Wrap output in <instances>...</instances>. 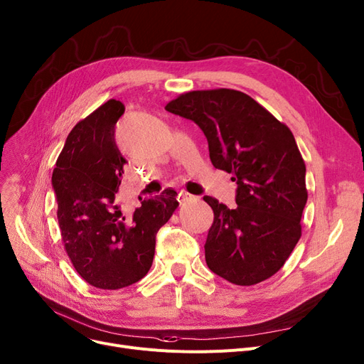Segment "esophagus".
Segmentation results:
<instances>
[{"instance_id":"esophagus-1","label":"esophagus","mask_w":364,"mask_h":364,"mask_svg":"<svg viewBox=\"0 0 364 364\" xmlns=\"http://www.w3.org/2000/svg\"><path fill=\"white\" fill-rule=\"evenodd\" d=\"M178 198H180L181 200H187V199H192L193 196L190 195V193H187V192H184V190H181V192L178 193Z\"/></svg>"}]
</instances>
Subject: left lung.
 Wrapping results in <instances>:
<instances>
[{
	"label": "left lung",
	"mask_w": 364,
	"mask_h": 364,
	"mask_svg": "<svg viewBox=\"0 0 364 364\" xmlns=\"http://www.w3.org/2000/svg\"><path fill=\"white\" fill-rule=\"evenodd\" d=\"M165 109L199 125L213 165L233 174L237 184L235 208L203 196L214 211L205 243L208 267L240 286L272 277L301 237L309 198L294 134L236 90L190 91Z\"/></svg>",
	"instance_id": "8db88e82"
}]
</instances>
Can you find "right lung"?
<instances>
[{
	"label": "right lung",
	"mask_w": 364,
	"mask_h": 364,
	"mask_svg": "<svg viewBox=\"0 0 364 364\" xmlns=\"http://www.w3.org/2000/svg\"><path fill=\"white\" fill-rule=\"evenodd\" d=\"M125 112L119 100L95 109L69 132L51 184L62 239L78 274L94 288L121 289L143 279L156 235L178 206L176 192L144 199L124 213L117 193L127 161L114 143Z\"/></svg>",
	"instance_id": "obj_1"
}]
</instances>
